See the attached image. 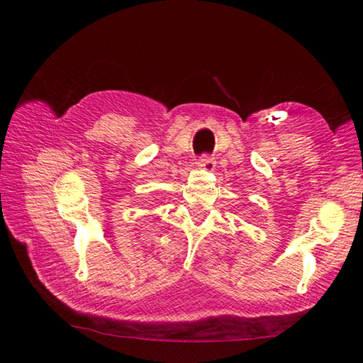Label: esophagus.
Returning a JSON list of instances; mask_svg holds the SVG:
<instances>
[{"instance_id":"34e87169","label":"esophagus","mask_w":363,"mask_h":363,"mask_svg":"<svg viewBox=\"0 0 363 363\" xmlns=\"http://www.w3.org/2000/svg\"><path fill=\"white\" fill-rule=\"evenodd\" d=\"M199 167L206 169V171H213L214 167H216V160L210 155H201L199 160Z\"/></svg>"}]
</instances>
